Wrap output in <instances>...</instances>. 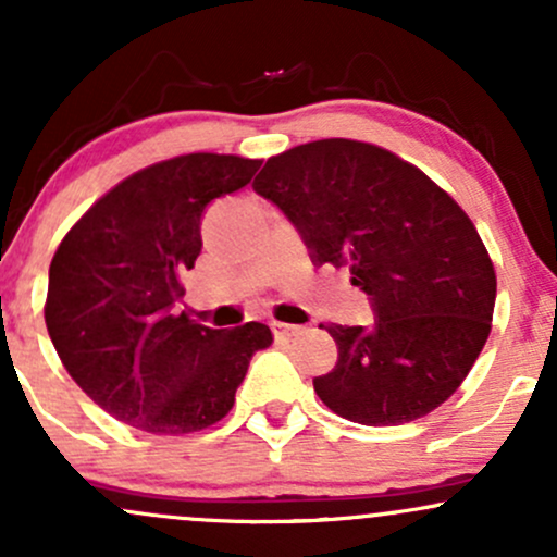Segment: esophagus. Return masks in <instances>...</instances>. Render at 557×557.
Masks as SVG:
<instances>
[{
	"label": "esophagus",
	"mask_w": 557,
	"mask_h": 557,
	"mask_svg": "<svg viewBox=\"0 0 557 557\" xmlns=\"http://www.w3.org/2000/svg\"><path fill=\"white\" fill-rule=\"evenodd\" d=\"M272 332L274 337H283V341H290V337H296L304 332L300 324H287V322H272Z\"/></svg>",
	"instance_id": "1"
}]
</instances>
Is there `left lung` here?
I'll list each match as a JSON object with an SVG mask.
<instances>
[{"mask_svg":"<svg viewBox=\"0 0 557 557\" xmlns=\"http://www.w3.org/2000/svg\"><path fill=\"white\" fill-rule=\"evenodd\" d=\"M253 190L283 209L317 267H348L372 327H324L337 363L314 389L330 411L398 426L461 387L492 330L497 277L474 222L419 168L350 138L270 157Z\"/></svg>","mask_w":557,"mask_h":557,"instance_id":"1","label":"left lung"}]
</instances>
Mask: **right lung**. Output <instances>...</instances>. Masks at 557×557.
<instances>
[{
	"label": "right lung",
	"instance_id": "right-lung-1",
	"mask_svg": "<svg viewBox=\"0 0 557 557\" xmlns=\"http://www.w3.org/2000/svg\"><path fill=\"white\" fill-rule=\"evenodd\" d=\"M259 168L207 151L164 159L114 185L62 238L44 319L67 374L114 419L149 434L207 430L233 408L251 356L272 345L261 322L212 330L175 314L203 209Z\"/></svg>",
	"mask_w": 557,
	"mask_h": 557
}]
</instances>
